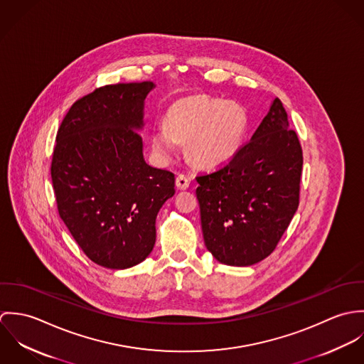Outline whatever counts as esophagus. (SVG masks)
<instances>
[{"mask_svg": "<svg viewBox=\"0 0 364 364\" xmlns=\"http://www.w3.org/2000/svg\"><path fill=\"white\" fill-rule=\"evenodd\" d=\"M176 188L179 189V191H185V189H188L189 188V185H191V181L185 176V175H178L176 176Z\"/></svg>", "mask_w": 364, "mask_h": 364, "instance_id": "1", "label": "esophagus"}]
</instances>
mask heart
Returning a JSON list of instances; mask_svg holds the SVG:
<instances>
[{
  "label": "heart",
  "mask_w": 364,
  "mask_h": 364,
  "mask_svg": "<svg viewBox=\"0 0 364 364\" xmlns=\"http://www.w3.org/2000/svg\"><path fill=\"white\" fill-rule=\"evenodd\" d=\"M248 132L247 110L208 95L182 98L166 112L165 124L151 132L156 156L168 162L179 153V143H188L191 159L203 168H215L242 147Z\"/></svg>",
  "instance_id": "heart-1"
}]
</instances>
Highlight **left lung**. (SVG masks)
Wrapping results in <instances>:
<instances>
[{"label": "left lung", "instance_id": "obj_1", "mask_svg": "<svg viewBox=\"0 0 364 364\" xmlns=\"http://www.w3.org/2000/svg\"><path fill=\"white\" fill-rule=\"evenodd\" d=\"M303 151L279 98L235 156L199 175L196 196L206 248L228 266L269 257L299 208Z\"/></svg>", "mask_w": 364, "mask_h": 364}]
</instances>
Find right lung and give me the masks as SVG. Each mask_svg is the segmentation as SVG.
<instances>
[{
  "mask_svg": "<svg viewBox=\"0 0 364 364\" xmlns=\"http://www.w3.org/2000/svg\"><path fill=\"white\" fill-rule=\"evenodd\" d=\"M154 87H101L70 107L57 132L58 214L84 254L107 269L136 266L151 254L156 214L175 195V175L146 162L139 133Z\"/></svg>",
  "mask_w": 364,
  "mask_h": 364,
  "instance_id": "1",
  "label": "right lung"
}]
</instances>
